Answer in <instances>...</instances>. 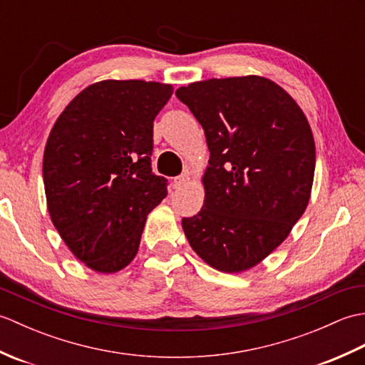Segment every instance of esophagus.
Instances as JSON below:
<instances>
[{
    "mask_svg": "<svg viewBox=\"0 0 365 365\" xmlns=\"http://www.w3.org/2000/svg\"><path fill=\"white\" fill-rule=\"evenodd\" d=\"M190 182V175L188 174H182V175H178V177H175L174 180H173V187L175 188V190H180L182 187H185V185H187Z\"/></svg>",
    "mask_w": 365,
    "mask_h": 365,
    "instance_id": "obj_1",
    "label": "esophagus"
}]
</instances>
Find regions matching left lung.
Wrapping results in <instances>:
<instances>
[{
    "label": "left lung",
    "mask_w": 365,
    "mask_h": 365,
    "mask_svg": "<svg viewBox=\"0 0 365 365\" xmlns=\"http://www.w3.org/2000/svg\"><path fill=\"white\" fill-rule=\"evenodd\" d=\"M202 125L210 160L204 205L182 226L192 250L224 273L257 265L289 237L311 197L312 130L298 103L257 75L175 91Z\"/></svg>",
    "instance_id": "1"
}]
</instances>
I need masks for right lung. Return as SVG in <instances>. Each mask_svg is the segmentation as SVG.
<instances>
[{"instance_id": "right-lung-1", "label": "right lung", "mask_w": 365, "mask_h": 365, "mask_svg": "<svg viewBox=\"0 0 365 365\" xmlns=\"http://www.w3.org/2000/svg\"><path fill=\"white\" fill-rule=\"evenodd\" d=\"M173 91L143 80L94 83L66 106L46 139L50 218L75 257L98 273L135 259L147 215L168 195L150 155L153 120Z\"/></svg>"}]
</instances>
